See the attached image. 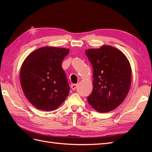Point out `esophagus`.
<instances>
[{
  "label": "esophagus",
  "instance_id": "obj_1",
  "mask_svg": "<svg viewBox=\"0 0 152 152\" xmlns=\"http://www.w3.org/2000/svg\"><path fill=\"white\" fill-rule=\"evenodd\" d=\"M77 86H78V85H77V84H72L70 87H71V88H72V90H75L76 88H77Z\"/></svg>",
  "mask_w": 152,
  "mask_h": 152
}]
</instances>
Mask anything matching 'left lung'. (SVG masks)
Here are the masks:
<instances>
[{"label":"left lung","instance_id":"8db88e82","mask_svg":"<svg viewBox=\"0 0 152 152\" xmlns=\"http://www.w3.org/2000/svg\"><path fill=\"white\" fill-rule=\"evenodd\" d=\"M93 66V91L89 104L101 113L110 112L121 104L129 91L131 68L127 58L111 46L86 50Z\"/></svg>","mask_w":152,"mask_h":152}]
</instances>
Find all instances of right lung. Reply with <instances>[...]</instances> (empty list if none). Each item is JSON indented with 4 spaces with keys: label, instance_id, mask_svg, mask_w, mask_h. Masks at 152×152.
<instances>
[{
    "label": "right lung",
    "instance_id": "right-lung-1",
    "mask_svg": "<svg viewBox=\"0 0 152 152\" xmlns=\"http://www.w3.org/2000/svg\"><path fill=\"white\" fill-rule=\"evenodd\" d=\"M69 49L42 47L30 53L23 63L20 82L32 104L44 111L58 108L70 92L62 62Z\"/></svg>",
    "mask_w": 152,
    "mask_h": 152
}]
</instances>
